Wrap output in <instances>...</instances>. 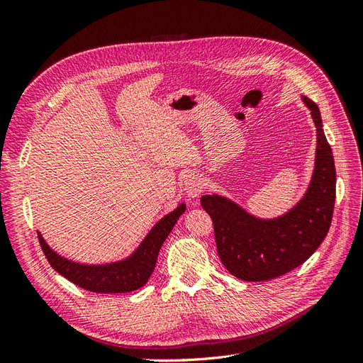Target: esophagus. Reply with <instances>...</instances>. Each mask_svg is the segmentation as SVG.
I'll return each mask as SVG.
<instances>
[{
	"label": "esophagus",
	"mask_w": 363,
	"mask_h": 363,
	"mask_svg": "<svg viewBox=\"0 0 363 363\" xmlns=\"http://www.w3.org/2000/svg\"><path fill=\"white\" fill-rule=\"evenodd\" d=\"M183 189L186 195L191 196V199H195V196H199L201 194L203 182L196 174H188L183 180Z\"/></svg>",
	"instance_id": "obj_1"
}]
</instances>
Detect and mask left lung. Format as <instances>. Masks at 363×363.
<instances>
[{
  "instance_id": "obj_1",
  "label": "left lung",
  "mask_w": 363,
  "mask_h": 363,
  "mask_svg": "<svg viewBox=\"0 0 363 363\" xmlns=\"http://www.w3.org/2000/svg\"><path fill=\"white\" fill-rule=\"evenodd\" d=\"M316 128L315 163L309 186L288 212L260 218L228 196H201L211 215L219 259L230 274L245 281H265L300 267L321 245L332 224L336 171L318 106L301 95Z\"/></svg>"
}]
</instances>
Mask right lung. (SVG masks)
Instances as JSON below:
<instances>
[{"label": "right lung", "mask_w": 363, "mask_h": 363, "mask_svg": "<svg viewBox=\"0 0 363 363\" xmlns=\"http://www.w3.org/2000/svg\"><path fill=\"white\" fill-rule=\"evenodd\" d=\"M184 211L186 203L182 201L151 227L147 236L128 256L106 263H83L60 256L48 245L40 232H38V236L50 265L77 286L100 294L131 292L144 286L151 277L164 239Z\"/></svg>", "instance_id": "add662e5"}]
</instances>
